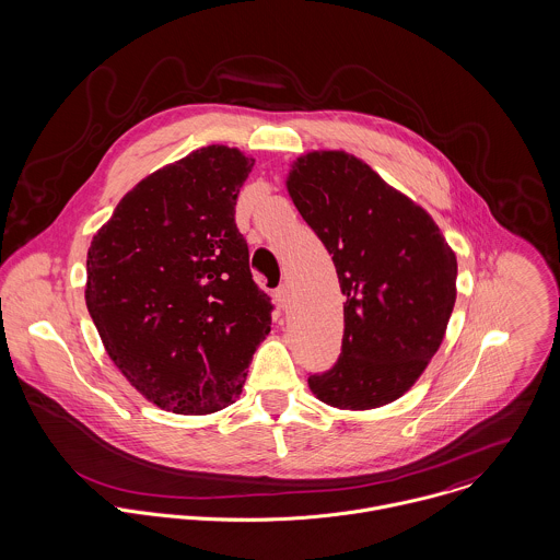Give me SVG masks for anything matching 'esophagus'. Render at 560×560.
<instances>
[{
    "mask_svg": "<svg viewBox=\"0 0 560 560\" xmlns=\"http://www.w3.org/2000/svg\"><path fill=\"white\" fill-rule=\"evenodd\" d=\"M272 301L277 303L279 310H288V303H290V290H288V285H279V288L272 292Z\"/></svg>",
    "mask_w": 560,
    "mask_h": 560,
    "instance_id": "obj_1",
    "label": "esophagus"
}]
</instances>
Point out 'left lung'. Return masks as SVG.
<instances>
[{"label":"left lung","mask_w":560,"mask_h":560,"mask_svg":"<svg viewBox=\"0 0 560 560\" xmlns=\"http://www.w3.org/2000/svg\"><path fill=\"white\" fill-rule=\"evenodd\" d=\"M288 192L334 255L343 303L336 365L310 376L318 400L368 411L398 400L446 336L456 255L433 217L346 151L296 158Z\"/></svg>","instance_id":"left-lung-1"}]
</instances>
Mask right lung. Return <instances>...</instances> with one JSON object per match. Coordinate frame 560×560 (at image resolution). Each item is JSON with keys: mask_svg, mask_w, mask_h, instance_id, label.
I'll use <instances>...</instances> for the list:
<instances>
[{"mask_svg": "<svg viewBox=\"0 0 560 560\" xmlns=\"http://www.w3.org/2000/svg\"><path fill=\"white\" fill-rule=\"evenodd\" d=\"M255 160L210 144L138 182L91 242L86 307L149 402L208 416L235 402L270 334L235 201Z\"/></svg>", "mask_w": 560, "mask_h": 560, "instance_id": "1", "label": "right lung"}]
</instances>
